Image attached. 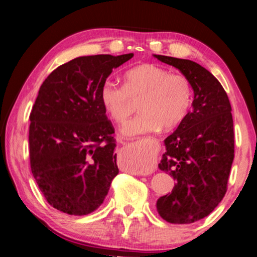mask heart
I'll return each instance as SVG.
<instances>
[{"instance_id": "obj_1", "label": "heart", "mask_w": 257, "mask_h": 257, "mask_svg": "<svg viewBox=\"0 0 257 257\" xmlns=\"http://www.w3.org/2000/svg\"><path fill=\"white\" fill-rule=\"evenodd\" d=\"M137 97L140 113L122 125L123 137L134 138L160 127H177L189 113L193 91L186 76L173 74L156 64H141L124 72L122 87L106 81L99 89L101 106L119 123L132 113L130 99Z\"/></svg>"}]
</instances>
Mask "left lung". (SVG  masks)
I'll list each match as a JSON object with an SVG mask.
<instances>
[{"label": "left lung", "mask_w": 257, "mask_h": 257, "mask_svg": "<svg viewBox=\"0 0 257 257\" xmlns=\"http://www.w3.org/2000/svg\"><path fill=\"white\" fill-rule=\"evenodd\" d=\"M180 70L192 85V111L165 140L159 169L175 181L172 193L160 197L157 210L165 221L190 224L208 216L226 192L234 158L231 105L222 84L189 59L153 55Z\"/></svg>", "instance_id": "obj_1"}]
</instances>
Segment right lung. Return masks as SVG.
I'll use <instances>...</instances> for the list:
<instances>
[{"instance_id": "obj_1", "label": "right lung", "mask_w": 257, "mask_h": 257, "mask_svg": "<svg viewBox=\"0 0 257 257\" xmlns=\"http://www.w3.org/2000/svg\"><path fill=\"white\" fill-rule=\"evenodd\" d=\"M133 57H77L41 85L30 115L31 169L47 201L65 214L95 211L119 174L114 129L99 89L114 68Z\"/></svg>"}]
</instances>
